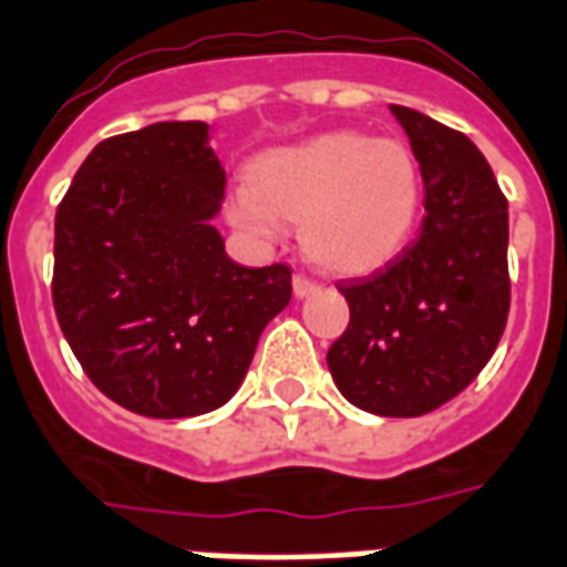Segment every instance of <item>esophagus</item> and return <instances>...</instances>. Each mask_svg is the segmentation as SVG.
Masks as SVG:
<instances>
[{
	"mask_svg": "<svg viewBox=\"0 0 567 567\" xmlns=\"http://www.w3.org/2000/svg\"><path fill=\"white\" fill-rule=\"evenodd\" d=\"M321 291V285L312 282V279H306V276H293V297H312V293Z\"/></svg>",
	"mask_w": 567,
	"mask_h": 567,
	"instance_id": "esophagus-1",
	"label": "esophagus"
}]
</instances>
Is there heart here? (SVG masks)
Segmentation results:
<instances>
[{"label":"heart","mask_w":567,"mask_h":567,"mask_svg":"<svg viewBox=\"0 0 567 567\" xmlns=\"http://www.w3.org/2000/svg\"><path fill=\"white\" fill-rule=\"evenodd\" d=\"M228 216L249 235L300 223L302 252L339 276H365L404 252L422 210V168L399 140L336 130L267 151L249 166Z\"/></svg>","instance_id":"heart-1"}]
</instances>
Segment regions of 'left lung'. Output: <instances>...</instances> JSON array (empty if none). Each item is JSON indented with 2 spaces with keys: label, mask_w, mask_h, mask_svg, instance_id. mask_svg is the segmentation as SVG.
I'll list each match as a JSON object with an SVG mask.
<instances>
[{
  "label": "left lung",
  "mask_w": 567,
  "mask_h": 567,
  "mask_svg": "<svg viewBox=\"0 0 567 567\" xmlns=\"http://www.w3.org/2000/svg\"><path fill=\"white\" fill-rule=\"evenodd\" d=\"M425 181L422 231L371 276L339 282L351 323L327 365L344 399L378 416H422L464 392L503 339L508 202L464 133L389 106Z\"/></svg>",
  "instance_id": "obj_1"
}]
</instances>
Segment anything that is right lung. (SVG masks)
<instances>
[{
    "mask_svg": "<svg viewBox=\"0 0 567 567\" xmlns=\"http://www.w3.org/2000/svg\"><path fill=\"white\" fill-rule=\"evenodd\" d=\"M223 193L205 121H159L94 145L55 210L59 327L94 386L140 416L223 408L291 300V267L226 255Z\"/></svg>",
    "mask_w": 567,
    "mask_h": 567,
    "instance_id": "add662e5",
    "label": "right lung"
}]
</instances>
